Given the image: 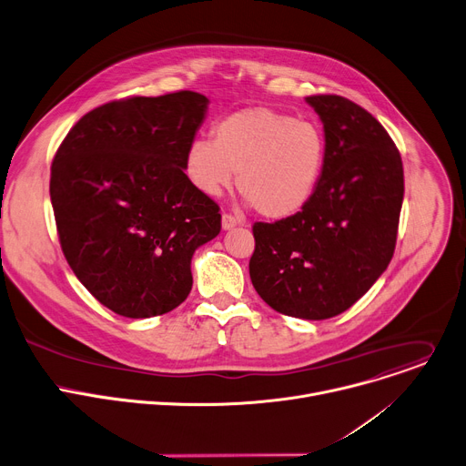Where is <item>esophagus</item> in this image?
<instances>
[{"instance_id":"esophagus-1","label":"esophagus","mask_w":466,"mask_h":466,"mask_svg":"<svg viewBox=\"0 0 466 466\" xmlns=\"http://www.w3.org/2000/svg\"><path fill=\"white\" fill-rule=\"evenodd\" d=\"M235 226H238V220H237L235 217L224 213V215H222V228H224V229H231V228H235Z\"/></svg>"}]
</instances>
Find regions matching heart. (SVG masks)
<instances>
[{
    "label": "heart",
    "mask_w": 466,
    "mask_h": 466,
    "mask_svg": "<svg viewBox=\"0 0 466 466\" xmlns=\"http://www.w3.org/2000/svg\"><path fill=\"white\" fill-rule=\"evenodd\" d=\"M324 159L326 138L315 124L270 107H249L215 124L213 142L194 138L185 172L207 196L229 188L237 174V190L257 213L281 220L311 199Z\"/></svg>",
    "instance_id": "b5f03b06"
}]
</instances>
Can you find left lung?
I'll list each match as a JSON object with an SVG mask.
<instances>
[{
    "mask_svg": "<svg viewBox=\"0 0 466 466\" xmlns=\"http://www.w3.org/2000/svg\"><path fill=\"white\" fill-rule=\"evenodd\" d=\"M305 99L324 124V170L301 211L253 224L249 278L274 311L326 320L344 313L387 270L403 167L385 127L357 103L335 94Z\"/></svg>",
    "mask_w": 466,
    "mask_h": 466,
    "instance_id": "8db88e82",
    "label": "left lung"
}]
</instances>
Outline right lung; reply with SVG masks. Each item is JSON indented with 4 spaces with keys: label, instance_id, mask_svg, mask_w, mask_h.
Masks as SVG:
<instances>
[{
    "label": "right lung",
    "instance_id": "right-lung-1",
    "mask_svg": "<svg viewBox=\"0 0 466 466\" xmlns=\"http://www.w3.org/2000/svg\"><path fill=\"white\" fill-rule=\"evenodd\" d=\"M207 103L192 90L109 101L68 131L51 163L66 261L120 317H159L183 303L196 248L222 229L218 203L185 174Z\"/></svg>",
    "mask_w": 466,
    "mask_h": 466
}]
</instances>
